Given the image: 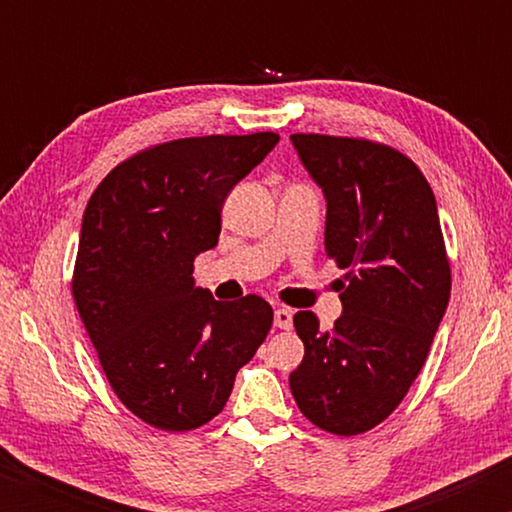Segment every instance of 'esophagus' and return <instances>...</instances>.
I'll return each mask as SVG.
<instances>
[{
    "label": "esophagus",
    "mask_w": 512,
    "mask_h": 512,
    "mask_svg": "<svg viewBox=\"0 0 512 512\" xmlns=\"http://www.w3.org/2000/svg\"><path fill=\"white\" fill-rule=\"evenodd\" d=\"M274 325L279 327V330H291L293 325V313L289 308H276L274 310Z\"/></svg>",
    "instance_id": "34e87169"
}]
</instances>
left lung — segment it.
I'll use <instances>...</instances> for the list:
<instances>
[{
	"label": "left lung",
	"mask_w": 512,
	"mask_h": 512,
	"mask_svg": "<svg viewBox=\"0 0 512 512\" xmlns=\"http://www.w3.org/2000/svg\"><path fill=\"white\" fill-rule=\"evenodd\" d=\"M327 199L325 252L344 269V313L322 332L293 315L305 356L289 375L308 421L334 436L383 424L424 368L450 301L436 197L419 166L363 137L291 134Z\"/></svg>",
	"instance_id": "8db88e82"
}]
</instances>
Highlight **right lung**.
Here are the masks:
<instances>
[{
    "label": "right lung",
    "mask_w": 512,
    "mask_h": 512,
    "mask_svg": "<svg viewBox=\"0 0 512 512\" xmlns=\"http://www.w3.org/2000/svg\"><path fill=\"white\" fill-rule=\"evenodd\" d=\"M276 142L255 132L146 146L88 199L72 298L110 387L144 424H209L272 330L264 298L214 301L192 264L219 243L223 199Z\"/></svg>",
    "instance_id": "1"
}]
</instances>
